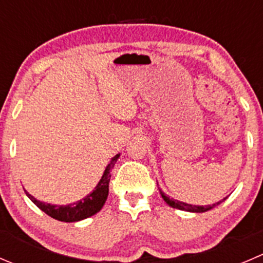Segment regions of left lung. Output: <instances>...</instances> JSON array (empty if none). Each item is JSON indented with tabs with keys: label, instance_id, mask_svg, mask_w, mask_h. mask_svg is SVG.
<instances>
[{
	"label": "left lung",
	"instance_id": "8db88e82",
	"mask_svg": "<svg viewBox=\"0 0 263 263\" xmlns=\"http://www.w3.org/2000/svg\"><path fill=\"white\" fill-rule=\"evenodd\" d=\"M160 194H162V198H163V199H164V202L167 203V204L170 205V207L176 208V210L187 211V212H196V213L207 212V211L212 210V208H215L216 205H218V204H220V203H222L223 200L226 199V198H223L222 200H220V202L215 203V204H212V205H193V204H186V203H183V202H178V200L172 199V198L167 196L164 193H162V191H160Z\"/></svg>",
	"mask_w": 263,
	"mask_h": 263
}]
</instances>
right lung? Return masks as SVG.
Listing matches in <instances>:
<instances>
[{
  "label": "right lung",
  "instance_id": "obj_1",
  "mask_svg": "<svg viewBox=\"0 0 263 263\" xmlns=\"http://www.w3.org/2000/svg\"><path fill=\"white\" fill-rule=\"evenodd\" d=\"M118 158H119V154H117L116 157L110 160V163H109L108 167L105 168V172H104L101 180L99 181L95 190H93L90 195L83 198L82 200H78V202L73 203V204H68V205L47 204V203L40 202V200H37L35 198H33L27 190H25V194H27L28 198H29V199L32 200V202L34 203L41 211H43L46 215L55 218V220L63 221V222H76V221L85 220V218L98 213L99 211L103 208V205L105 204L106 198H108V194H109V182H110V177H111L110 170L113 168L114 163L117 162Z\"/></svg>",
  "mask_w": 263,
  "mask_h": 263
}]
</instances>
